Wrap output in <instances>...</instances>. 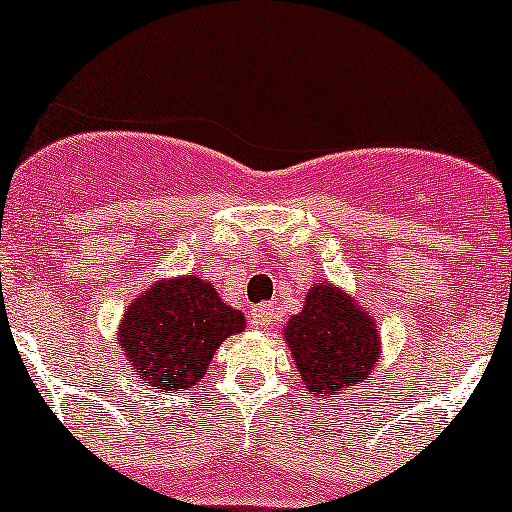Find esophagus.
Listing matches in <instances>:
<instances>
[{
	"label": "esophagus",
	"instance_id": "esophagus-1",
	"mask_svg": "<svg viewBox=\"0 0 512 512\" xmlns=\"http://www.w3.org/2000/svg\"><path fill=\"white\" fill-rule=\"evenodd\" d=\"M275 322V309L272 304H260V307H252V324L257 329H265Z\"/></svg>",
	"mask_w": 512,
	"mask_h": 512
}]
</instances>
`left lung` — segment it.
<instances>
[{
	"label": "left lung",
	"instance_id": "left-lung-1",
	"mask_svg": "<svg viewBox=\"0 0 512 512\" xmlns=\"http://www.w3.org/2000/svg\"><path fill=\"white\" fill-rule=\"evenodd\" d=\"M285 334L299 376L317 396L366 384L379 354L374 319L329 285L309 289L304 309L289 319Z\"/></svg>",
	"mask_w": 512,
	"mask_h": 512
}]
</instances>
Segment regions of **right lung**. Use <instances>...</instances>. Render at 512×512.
Here are the masks:
<instances>
[{
	"label": "right lung",
	"instance_id": "obj_1",
	"mask_svg": "<svg viewBox=\"0 0 512 512\" xmlns=\"http://www.w3.org/2000/svg\"><path fill=\"white\" fill-rule=\"evenodd\" d=\"M242 329V314L227 307L210 282L185 275L131 302L118 347L141 384L173 394L203 379L223 339Z\"/></svg>",
	"mask_w": 512,
	"mask_h": 512
}]
</instances>
